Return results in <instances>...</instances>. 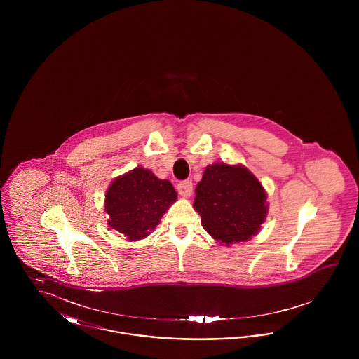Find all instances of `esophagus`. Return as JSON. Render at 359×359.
Returning a JSON list of instances; mask_svg holds the SVG:
<instances>
[{
  "label": "esophagus",
  "instance_id": "1",
  "mask_svg": "<svg viewBox=\"0 0 359 359\" xmlns=\"http://www.w3.org/2000/svg\"><path fill=\"white\" fill-rule=\"evenodd\" d=\"M177 192H179L182 196L188 198V196L192 194V182H191V180H183V182H180V183L177 184Z\"/></svg>",
  "mask_w": 359,
  "mask_h": 359
}]
</instances>
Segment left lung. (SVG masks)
Masks as SVG:
<instances>
[{
  "instance_id": "1",
  "label": "left lung",
  "mask_w": 359,
  "mask_h": 359,
  "mask_svg": "<svg viewBox=\"0 0 359 359\" xmlns=\"http://www.w3.org/2000/svg\"><path fill=\"white\" fill-rule=\"evenodd\" d=\"M195 194L194 207L203 229L226 245L252 238L266 218V194L245 167L208 165Z\"/></svg>"
}]
</instances>
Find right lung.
Returning a JSON list of instances; mask_svg holds the SVG:
<instances>
[{
    "instance_id": "add662e5",
    "label": "right lung",
    "mask_w": 359,
    "mask_h": 359,
    "mask_svg": "<svg viewBox=\"0 0 359 359\" xmlns=\"http://www.w3.org/2000/svg\"><path fill=\"white\" fill-rule=\"evenodd\" d=\"M176 199L177 194L168 180L137 167L117 177L106 192L104 210L110 215L109 226L129 241L144 238Z\"/></svg>"
}]
</instances>
